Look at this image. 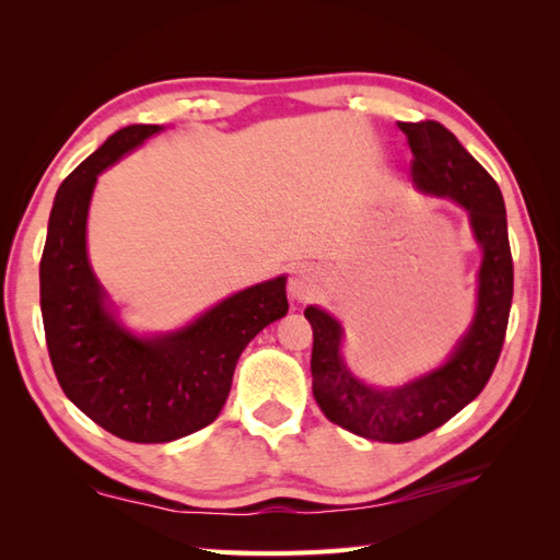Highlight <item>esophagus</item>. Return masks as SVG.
<instances>
[{
    "label": "esophagus",
    "instance_id": "34e87169",
    "mask_svg": "<svg viewBox=\"0 0 560 560\" xmlns=\"http://www.w3.org/2000/svg\"><path fill=\"white\" fill-rule=\"evenodd\" d=\"M319 271L317 269H313V267H295L293 269V273H291V279H289V295L293 301H299V303H305V301H311L313 295L319 291Z\"/></svg>",
    "mask_w": 560,
    "mask_h": 560
}]
</instances>
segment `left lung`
Here are the masks:
<instances>
[{
	"label": "left lung",
	"instance_id": "obj_1",
	"mask_svg": "<svg viewBox=\"0 0 560 560\" xmlns=\"http://www.w3.org/2000/svg\"><path fill=\"white\" fill-rule=\"evenodd\" d=\"M413 153L411 177L428 195L450 197L469 211L471 229L483 247L477 317L452 351L450 361L397 389H375L355 380L339 355L341 327L319 307H307L313 327V395L331 423L377 440L409 443L447 423L489 383L501 359L510 303H513V255L501 187L435 120L399 122Z\"/></svg>",
	"mask_w": 560,
	"mask_h": 560
}]
</instances>
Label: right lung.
Returning <instances> with one entry per match:
<instances>
[{"instance_id": "1", "label": "right lung", "mask_w": 560, "mask_h": 560, "mask_svg": "<svg viewBox=\"0 0 560 560\" xmlns=\"http://www.w3.org/2000/svg\"><path fill=\"white\" fill-rule=\"evenodd\" d=\"M159 125H132L59 185L40 259V311L57 383L105 431L129 443H171L217 421L243 349L287 315V277L231 295L192 325L139 339L115 323L86 257L96 177Z\"/></svg>"}]
</instances>
